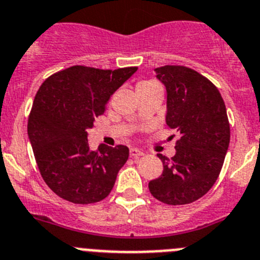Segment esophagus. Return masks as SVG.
<instances>
[{"label": "esophagus", "mask_w": 260, "mask_h": 260, "mask_svg": "<svg viewBox=\"0 0 260 260\" xmlns=\"http://www.w3.org/2000/svg\"><path fill=\"white\" fill-rule=\"evenodd\" d=\"M129 154L132 158H139V156L144 155V151H141L140 149H136V147H132L129 150Z\"/></svg>", "instance_id": "esophagus-1"}]
</instances>
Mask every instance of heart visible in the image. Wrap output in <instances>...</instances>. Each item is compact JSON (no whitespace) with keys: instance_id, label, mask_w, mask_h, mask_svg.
Here are the masks:
<instances>
[{"instance_id":"b5f03b06","label":"heart","mask_w":260,"mask_h":260,"mask_svg":"<svg viewBox=\"0 0 260 260\" xmlns=\"http://www.w3.org/2000/svg\"><path fill=\"white\" fill-rule=\"evenodd\" d=\"M150 84H154V81H140V83L136 85V89H137V88H141V86L150 85Z\"/></svg>"}]
</instances>
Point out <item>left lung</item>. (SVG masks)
Segmentation results:
<instances>
[{
  "instance_id": "8db88e82",
  "label": "left lung",
  "mask_w": 260,
  "mask_h": 260,
  "mask_svg": "<svg viewBox=\"0 0 260 260\" xmlns=\"http://www.w3.org/2000/svg\"><path fill=\"white\" fill-rule=\"evenodd\" d=\"M167 90L166 123L180 133L176 154H158L162 175L149 182L153 197L188 205L203 197L219 177L231 140L225 104L207 78L185 66L155 69Z\"/></svg>"
}]
</instances>
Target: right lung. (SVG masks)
I'll list each match as a JSON object with an SVG mask.
<instances>
[{
	"mask_svg": "<svg viewBox=\"0 0 260 260\" xmlns=\"http://www.w3.org/2000/svg\"><path fill=\"white\" fill-rule=\"evenodd\" d=\"M136 71L137 67L113 71L72 66L49 76L37 90L28 137L44 181L63 200L95 203L113 189L129 149L100 145L90 150L86 131Z\"/></svg>",
	"mask_w": 260,
	"mask_h": 260,
	"instance_id": "right-lung-1",
	"label": "right lung"
}]
</instances>
